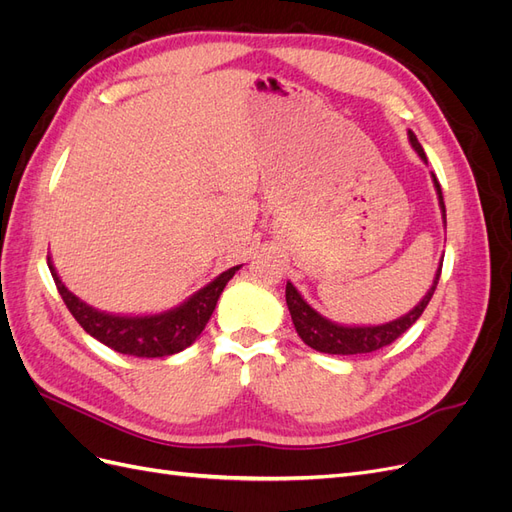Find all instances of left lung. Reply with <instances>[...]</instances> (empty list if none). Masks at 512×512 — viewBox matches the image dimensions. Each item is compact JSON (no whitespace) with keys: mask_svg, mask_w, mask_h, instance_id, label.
<instances>
[{"mask_svg":"<svg viewBox=\"0 0 512 512\" xmlns=\"http://www.w3.org/2000/svg\"><path fill=\"white\" fill-rule=\"evenodd\" d=\"M408 138H410L412 149L418 153V158L427 164L425 151H423L421 143L416 141L414 132H408ZM431 181H433V188H436V194H438L442 222L446 228V209H444L442 188L433 173H431ZM440 271H442V260H440V267H438L436 275H433V282H431L429 290L425 292V297L418 301L408 314L399 316L391 322H384V324H339V322L324 318L301 297V292L292 286V282L286 284V303L290 309L294 329H297L299 337L309 348H314L324 354H365V352H374V350H380L384 346L393 344L401 333H406L412 324L421 318L427 303L433 297V292H436Z\"/></svg>","mask_w":512,"mask_h":512,"instance_id":"left-lung-1","label":"left lung"}]
</instances>
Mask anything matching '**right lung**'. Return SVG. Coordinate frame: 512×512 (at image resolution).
Wrapping results in <instances>:
<instances>
[{"label":"right lung","mask_w":512,"mask_h":512,"mask_svg":"<svg viewBox=\"0 0 512 512\" xmlns=\"http://www.w3.org/2000/svg\"><path fill=\"white\" fill-rule=\"evenodd\" d=\"M46 260H49V269L61 299H64L76 322L104 346L113 348L115 352L121 354L141 356V359L170 356L192 346L198 335L207 327V322L213 314L215 305H218V299L226 284L232 280V275L241 269V265H237L220 273L213 282L190 294V297L177 307L166 309V312L128 316L102 312V309H96L81 301L74 292L66 288L64 282H61L51 256Z\"/></svg>","instance_id":"1"}]
</instances>
